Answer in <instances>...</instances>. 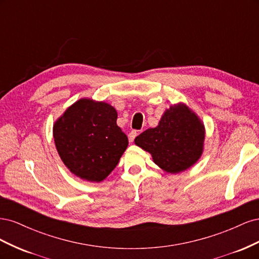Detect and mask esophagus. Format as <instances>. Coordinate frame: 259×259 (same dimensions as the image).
Instances as JSON below:
<instances>
[{"instance_id": "1", "label": "esophagus", "mask_w": 259, "mask_h": 259, "mask_svg": "<svg viewBox=\"0 0 259 259\" xmlns=\"http://www.w3.org/2000/svg\"><path fill=\"white\" fill-rule=\"evenodd\" d=\"M136 136H137V132H136V131H131V132L128 133V139H130V142L132 143L133 140L135 139Z\"/></svg>"}]
</instances>
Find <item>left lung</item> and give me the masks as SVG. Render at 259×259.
<instances>
[{
	"label": "left lung",
	"instance_id": "left-lung-1",
	"mask_svg": "<svg viewBox=\"0 0 259 259\" xmlns=\"http://www.w3.org/2000/svg\"><path fill=\"white\" fill-rule=\"evenodd\" d=\"M116 119L111 105L81 98L55 121V146L72 174L91 183H100L110 175L128 146Z\"/></svg>",
	"mask_w": 259,
	"mask_h": 259
}]
</instances>
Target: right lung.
<instances>
[{"instance_id": "1", "label": "right lung", "mask_w": 259, "mask_h": 259, "mask_svg": "<svg viewBox=\"0 0 259 259\" xmlns=\"http://www.w3.org/2000/svg\"><path fill=\"white\" fill-rule=\"evenodd\" d=\"M204 139L205 127L198 114L179 103L164 111L158 126L146 130L134 142L163 170L178 174L199 161Z\"/></svg>"}]
</instances>
